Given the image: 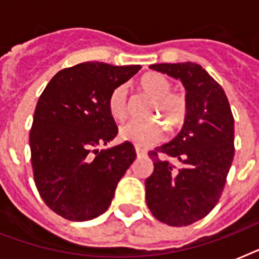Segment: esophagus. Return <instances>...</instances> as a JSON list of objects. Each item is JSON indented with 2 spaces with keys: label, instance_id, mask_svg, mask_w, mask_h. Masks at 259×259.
Returning <instances> with one entry per match:
<instances>
[{
  "label": "esophagus",
  "instance_id": "obj_1",
  "mask_svg": "<svg viewBox=\"0 0 259 259\" xmlns=\"http://www.w3.org/2000/svg\"><path fill=\"white\" fill-rule=\"evenodd\" d=\"M136 154H137V157H144L146 153L144 152V150L140 149V148H136Z\"/></svg>",
  "mask_w": 259,
  "mask_h": 259
}]
</instances>
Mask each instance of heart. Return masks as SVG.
Segmentation results:
<instances>
[{"mask_svg":"<svg viewBox=\"0 0 259 259\" xmlns=\"http://www.w3.org/2000/svg\"><path fill=\"white\" fill-rule=\"evenodd\" d=\"M138 89L153 101L150 109V118H158L166 122L169 130L180 127L188 113V103L184 95L172 93V83L164 75L148 72L138 80ZM107 109L115 121H123L127 114L126 89L118 86L111 91L107 99ZM119 138L140 148H146L158 142L162 138V127L158 122H127L121 126Z\"/></svg>","mask_w":259,"mask_h":259,"instance_id":"1","label":"heart"}]
</instances>
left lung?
<instances>
[{
	"label": "left lung",
	"instance_id": "1",
	"mask_svg": "<svg viewBox=\"0 0 259 259\" xmlns=\"http://www.w3.org/2000/svg\"><path fill=\"white\" fill-rule=\"evenodd\" d=\"M149 68L183 83L188 113L180 133L148 153L154 169L145 180L146 204L165 225H192L212 211L225 188L234 158L231 107L225 90L196 63Z\"/></svg>",
	"mask_w": 259,
	"mask_h": 259
}]
</instances>
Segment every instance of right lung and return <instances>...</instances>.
<instances>
[{
    "label": "right lung",
    "instance_id": "right-lung-1",
    "mask_svg": "<svg viewBox=\"0 0 259 259\" xmlns=\"http://www.w3.org/2000/svg\"><path fill=\"white\" fill-rule=\"evenodd\" d=\"M140 70L80 63L59 71L38 98L29 134L34 183L46 204L64 219L84 222L102 215L136 160L127 141L101 152L95 148L118 133L109 95Z\"/></svg>",
    "mask_w": 259,
    "mask_h": 259
}]
</instances>
